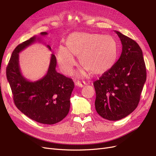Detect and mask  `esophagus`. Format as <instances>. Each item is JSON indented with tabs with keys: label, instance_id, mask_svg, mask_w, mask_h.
<instances>
[{
	"label": "esophagus",
	"instance_id": "esophagus-1",
	"mask_svg": "<svg viewBox=\"0 0 156 156\" xmlns=\"http://www.w3.org/2000/svg\"><path fill=\"white\" fill-rule=\"evenodd\" d=\"M75 84L79 87H83L84 85H85L86 83L84 81H77L76 83H75Z\"/></svg>",
	"mask_w": 156,
	"mask_h": 156
}]
</instances>
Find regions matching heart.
Wrapping results in <instances>:
<instances>
[{"instance_id": "heart-1", "label": "heart", "mask_w": 156, "mask_h": 156, "mask_svg": "<svg viewBox=\"0 0 156 156\" xmlns=\"http://www.w3.org/2000/svg\"><path fill=\"white\" fill-rule=\"evenodd\" d=\"M66 48L59 47L56 57L61 70L67 75L72 72L76 64L73 55L79 56L82 66L95 75L109 70L118 58L117 42L111 36L74 32L66 40ZM84 75V72L80 73V75Z\"/></svg>"}]
</instances>
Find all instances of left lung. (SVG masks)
Returning a JSON list of instances; mask_svg holds the SVG:
<instances>
[{
	"label": "left lung",
	"instance_id": "obj_1",
	"mask_svg": "<svg viewBox=\"0 0 156 156\" xmlns=\"http://www.w3.org/2000/svg\"><path fill=\"white\" fill-rule=\"evenodd\" d=\"M120 37L122 51L119 59L94 83L95 107L102 118L122 119L138 106L146 79L143 51L135 41L115 30Z\"/></svg>",
	"mask_w": 156,
	"mask_h": 156
}]
</instances>
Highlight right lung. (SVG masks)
Listing matches in <instances>:
<instances>
[{"mask_svg":"<svg viewBox=\"0 0 156 156\" xmlns=\"http://www.w3.org/2000/svg\"><path fill=\"white\" fill-rule=\"evenodd\" d=\"M40 34L46 36L48 33L44 32ZM37 41H41V38L33 36L16 47L6 68V77L18 109L39 123L54 124L68 114L74 83L72 79L56 72V59L53 54H51L48 71L43 78L32 82L23 76L19 53ZM47 47L51 50L49 45Z\"/></svg>","mask_w":156,"mask_h":156,"instance_id":"obj_1","label":"right lung"}]
</instances>
